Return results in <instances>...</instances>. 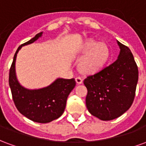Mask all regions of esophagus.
<instances>
[{
    "label": "esophagus",
    "mask_w": 146,
    "mask_h": 146,
    "mask_svg": "<svg viewBox=\"0 0 146 146\" xmlns=\"http://www.w3.org/2000/svg\"><path fill=\"white\" fill-rule=\"evenodd\" d=\"M76 83L78 84H82L83 79L81 78V77L78 76V77H76Z\"/></svg>",
    "instance_id": "1"
}]
</instances>
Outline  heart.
Here are the masks:
<instances>
[{"instance_id":"obj_1","label":"heart","mask_w":146,"mask_h":146,"mask_svg":"<svg viewBox=\"0 0 146 146\" xmlns=\"http://www.w3.org/2000/svg\"><path fill=\"white\" fill-rule=\"evenodd\" d=\"M83 52L86 54L80 61V66L83 72L94 73L103 68L109 60L110 52L105 43H98L89 40L83 46Z\"/></svg>"}]
</instances>
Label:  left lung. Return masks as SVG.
Returning a JSON list of instances; mask_svg holds the SVG:
<instances>
[{"label": "left lung", "instance_id": "8db88e82", "mask_svg": "<svg viewBox=\"0 0 146 146\" xmlns=\"http://www.w3.org/2000/svg\"><path fill=\"white\" fill-rule=\"evenodd\" d=\"M118 58L98 73L87 76L86 106L102 120L116 119L131 106L138 80V70L128 47L117 41Z\"/></svg>", "mask_w": 146, "mask_h": 146}]
</instances>
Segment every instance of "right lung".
<instances>
[{
    "mask_svg": "<svg viewBox=\"0 0 146 146\" xmlns=\"http://www.w3.org/2000/svg\"><path fill=\"white\" fill-rule=\"evenodd\" d=\"M42 32L18 48L9 70V86L12 98L19 113L34 122L49 123L63 113L70 93L76 85L75 79L58 78L46 88L30 90L23 88L15 75V60L23 46L32 44L42 36Z\"/></svg>",
    "mask_w": 146,
    "mask_h": 146,
    "instance_id": "obj_1",
    "label": "right lung"
}]
</instances>
